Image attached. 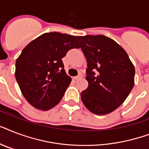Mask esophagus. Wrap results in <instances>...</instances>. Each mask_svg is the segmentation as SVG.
<instances>
[{
    "label": "esophagus",
    "instance_id": "1",
    "mask_svg": "<svg viewBox=\"0 0 149 149\" xmlns=\"http://www.w3.org/2000/svg\"><path fill=\"white\" fill-rule=\"evenodd\" d=\"M81 77H83V74H82V73H79V75H78V76H77V77H74L73 78H74V79H79V78H81Z\"/></svg>",
    "mask_w": 149,
    "mask_h": 149
}]
</instances>
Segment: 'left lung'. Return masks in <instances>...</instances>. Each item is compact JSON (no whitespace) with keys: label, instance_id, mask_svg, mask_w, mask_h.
<instances>
[{"label":"left lung","instance_id":"8db88e82","mask_svg":"<svg viewBox=\"0 0 149 149\" xmlns=\"http://www.w3.org/2000/svg\"><path fill=\"white\" fill-rule=\"evenodd\" d=\"M77 38L87 62L88 87L82 91V101L94 114L111 113L124 103L134 86V65L111 38L89 35Z\"/></svg>","mask_w":149,"mask_h":149}]
</instances>
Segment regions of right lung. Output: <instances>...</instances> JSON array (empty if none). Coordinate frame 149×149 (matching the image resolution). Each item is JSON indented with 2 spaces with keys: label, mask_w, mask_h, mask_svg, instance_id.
Returning <instances> with one entry per match:
<instances>
[{
  "label": "right lung",
  "mask_w": 149,
  "mask_h": 149,
  "mask_svg": "<svg viewBox=\"0 0 149 149\" xmlns=\"http://www.w3.org/2000/svg\"><path fill=\"white\" fill-rule=\"evenodd\" d=\"M77 48L76 36L55 31L43 34L22 50L15 63V78L31 106L48 111L59 103L72 80L62 58Z\"/></svg>",
  "instance_id": "obj_1"
}]
</instances>
